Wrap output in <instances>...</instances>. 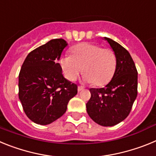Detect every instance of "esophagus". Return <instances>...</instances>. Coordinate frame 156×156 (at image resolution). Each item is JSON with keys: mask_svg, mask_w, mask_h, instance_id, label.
I'll use <instances>...</instances> for the list:
<instances>
[{"mask_svg": "<svg viewBox=\"0 0 156 156\" xmlns=\"http://www.w3.org/2000/svg\"><path fill=\"white\" fill-rule=\"evenodd\" d=\"M82 90H83V87L82 86H78V91H81Z\"/></svg>", "mask_w": 156, "mask_h": 156, "instance_id": "esophagus-1", "label": "esophagus"}]
</instances>
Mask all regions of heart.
Returning <instances> with one entry per match:
<instances>
[{
    "instance_id": "b5f03b06",
    "label": "heart",
    "mask_w": 156,
    "mask_h": 156,
    "mask_svg": "<svg viewBox=\"0 0 156 156\" xmlns=\"http://www.w3.org/2000/svg\"><path fill=\"white\" fill-rule=\"evenodd\" d=\"M59 63L66 79L76 80L82 71L85 82L97 87L107 84L116 69V56L110 48L90 43H81L71 49V56L65 55Z\"/></svg>"
}]
</instances>
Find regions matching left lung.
<instances>
[{
  "mask_svg": "<svg viewBox=\"0 0 156 156\" xmlns=\"http://www.w3.org/2000/svg\"><path fill=\"white\" fill-rule=\"evenodd\" d=\"M116 56L115 72L112 80L102 88H90L87 112L96 123L112 126L124 120L137 95V71L127 50L105 37Z\"/></svg>",
  "mask_w": 156,
  "mask_h": 156,
  "instance_id": "left-lung-1",
  "label": "left lung"
}]
</instances>
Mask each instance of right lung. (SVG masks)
<instances>
[{
    "mask_svg": "<svg viewBox=\"0 0 156 156\" xmlns=\"http://www.w3.org/2000/svg\"><path fill=\"white\" fill-rule=\"evenodd\" d=\"M67 43L53 39L29 53L19 75V98L35 123L48 125L64 115L77 94V85L65 79L57 63Z\"/></svg>",
    "mask_w": 156,
    "mask_h": 156,
    "instance_id": "obj_1",
    "label": "right lung"
}]
</instances>
